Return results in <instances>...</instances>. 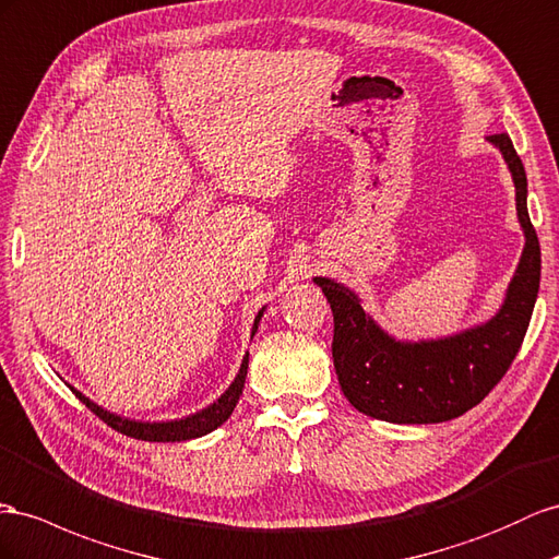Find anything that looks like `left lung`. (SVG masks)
<instances>
[{
    "mask_svg": "<svg viewBox=\"0 0 559 559\" xmlns=\"http://www.w3.org/2000/svg\"><path fill=\"white\" fill-rule=\"evenodd\" d=\"M512 174L524 251L501 310L463 334L404 343L361 310L359 298L329 277H314L334 312V369L357 412L388 424H442L485 400L510 369L530 326L540 282V247L526 211V174L508 133L487 135Z\"/></svg>",
    "mask_w": 559,
    "mask_h": 559,
    "instance_id": "obj_1",
    "label": "left lung"
}]
</instances>
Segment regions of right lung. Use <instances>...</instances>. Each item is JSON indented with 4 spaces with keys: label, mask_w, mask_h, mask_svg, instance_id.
<instances>
[{
    "label": "right lung",
    "mask_w": 559,
    "mask_h": 559,
    "mask_svg": "<svg viewBox=\"0 0 559 559\" xmlns=\"http://www.w3.org/2000/svg\"><path fill=\"white\" fill-rule=\"evenodd\" d=\"M261 317H263V310L255 314L251 336L255 334V329H259ZM247 369H249V353L245 355L242 367H239V373L235 376V381L230 383V388L225 390L214 404H209L206 409L192 414V416L178 418V420H167V424H164V420H162V424H147V420H129V418H122V416H117V414L105 412L103 406H98L88 397H84L80 390L72 388V392L80 397L82 404H86L88 409H92L103 420V424H108L112 430L122 432L127 437H133V440H143V442H183V440H194V437H202V435H206L211 430H216L218 426H223L225 420L230 418L235 404L239 402V395H242V388H245V381H247Z\"/></svg>",
    "instance_id": "right-lung-1"
}]
</instances>
